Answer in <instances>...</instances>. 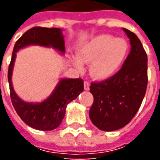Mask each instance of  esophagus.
Returning <instances> with one entry per match:
<instances>
[{
	"label": "esophagus",
	"mask_w": 160,
	"mask_h": 160,
	"mask_svg": "<svg viewBox=\"0 0 160 160\" xmlns=\"http://www.w3.org/2000/svg\"><path fill=\"white\" fill-rule=\"evenodd\" d=\"M84 88H85V90L87 91L90 89V83L88 81H85L84 82Z\"/></svg>",
	"instance_id": "obj_1"
}]
</instances>
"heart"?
<instances>
[{
  "label": "heart",
  "mask_w": 160,
  "mask_h": 160,
  "mask_svg": "<svg viewBox=\"0 0 160 160\" xmlns=\"http://www.w3.org/2000/svg\"><path fill=\"white\" fill-rule=\"evenodd\" d=\"M127 42L111 35H98L83 43L78 49V58H73L74 66L82 68V63H92L91 76L105 80L118 72L127 56Z\"/></svg>",
  "instance_id": "b5f03b06"
}]
</instances>
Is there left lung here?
<instances>
[{
	"label": "left lung",
	"mask_w": 160,
	"mask_h": 160,
	"mask_svg": "<svg viewBox=\"0 0 160 160\" xmlns=\"http://www.w3.org/2000/svg\"><path fill=\"white\" fill-rule=\"evenodd\" d=\"M131 50L120 70L90 86L93 104L89 111L92 123L100 130L114 131L130 122L141 107L148 87V56L138 37L123 28Z\"/></svg>",
	"instance_id": "1"
}]
</instances>
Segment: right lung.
Instances as JSON below:
<instances>
[{
  "mask_svg": "<svg viewBox=\"0 0 160 160\" xmlns=\"http://www.w3.org/2000/svg\"><path fill=\"white\" fill-rule=\"evenodd\" d=\"M30 44H38L46 47L51 46L64 53L65 46L62 31L59 28L35 26L26 32L16 41L8 73L11 101L19 118L28 126L35 129L53 130L58 127L63 120L67 104L75 99L79 94L83 92V80L80 78L62 79L52 95L40 104H31L22 101L13 90L11 78L16 52L19 49Z\"/></svg>",
  "mask_w": 160,
  "mask_h": 160,
  "instance_id": "right-lung-1",
  "label": "right lung"
}]
</instances>
